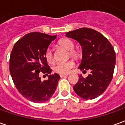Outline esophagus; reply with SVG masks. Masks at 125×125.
Wrapping results in <instances>:
<instances>
[{"label": "esophagus", "instance_id": "obj_1", "mask_svg": "<svg viewBox=\"0 0 125 125\" xmlns=\"http://www.w3.org/2000/svg\"><path fill=\"white\" fill-rule=\"evenodd\" d=\"M68 76V74H60V78H63V77H65V76Z\"/></svg>", "mask_w": 125, "mask_h": 125}]
</instances>
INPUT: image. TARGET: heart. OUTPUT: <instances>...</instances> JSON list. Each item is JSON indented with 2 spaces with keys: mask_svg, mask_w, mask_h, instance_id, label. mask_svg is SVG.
<instances>
[{
  "mask_svg": "<svg viewBox=\"0 0 125 125\" xmlns=\"http://www.w3.org/2000/svg\"><path fill=\"white\" fill-rule=\"evenodd\" d=\"M59 45L63 48L69 51V53L72 56H77L78 52L74 49V43L73 41L69 38H64L60 40ZM45 60L49 63H53L55 62V57L52 49L48 48L45 52ZM75 65V63L73 60H69L64 62L57 63L53 67V70L55 73L59 74H67L70 72L72 68Z\"/></svg>",
  "mask_w": 125,
  "mask_h": 125,
  "instance_id": "b5f03b06",
  "label": "heart"
}]
</instances>
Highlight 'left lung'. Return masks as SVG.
Masks as SVG:
<instances>
[{"mask_svg":"<svg viewBox=\"0 0 125 125\" xmlns=\"http://www.w3.org/2000/svg\"><path fill=\"white\" fill-rule=\"evenodd\" d=\"M66 36L77 40L82 47V60L78 68L91 71L85 78L80 76L73 90L84 99H94L104 92L113 79L115 49L104 36L93 29H78L66 33Z\"/></svg>","mask_w":125,"mask_h":125,"instance_id":"1","label":"left lung"}]
</instances>
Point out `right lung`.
<instances>
[{
	"label": "right lung",
	"mask_w": 125,
	"mask_h": 125,
	"mask_svg": "<svg viewBox=\"0 0 125 125\" xmlns=\"http://www.w3.org/2000/svg\"><path fill=\"white\" fill-rule=\"evenodd\" d=\"M56 35L39 32L28 33L15 43L10 56L9 70L15 87L21 95L37 103L48 100L56 90L60 77L52 75L45 52ZM49 75L41 81V76Z\"/></svg>",
	"instance_id": "1"
}]
</instances>
